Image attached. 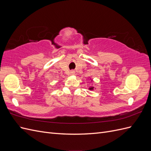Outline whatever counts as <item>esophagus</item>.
<instances>
[{
  "instance_id": "esophagus-1",
  "label": "esophagus",
  "mask_w": 151,
  "mask_h": 151,
  "mask_svg": "<svg viewBox=\"0 0 151 151\" xmlns=\"http://www.w3.org/2000/svg\"><path fill=\"white\" fill-rule=\"evenodd\" d=\"M70 73L71 75H75L76 72H75L74 70H72L70 72Z\"/></svg>"
}]
</instances>
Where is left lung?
I'll use <instances>...</instances> for the list:
<instances>
[{
	"label": "left lung",
	"mask_w": 151,
	"mask_h": 151,
	"mask_svg": "<svg viewBox=\"0 0 151 151\" xmlns=\"http://www.w3.org/2000/svg\"><path fill=\"white\" fill-rule=\"evenodd\" d=\"M93 88H94L93 87H91V88H89V89H91V90H93Z\"/></svg>",
	"instance_id": "8db88e82"
}]
</instances>
